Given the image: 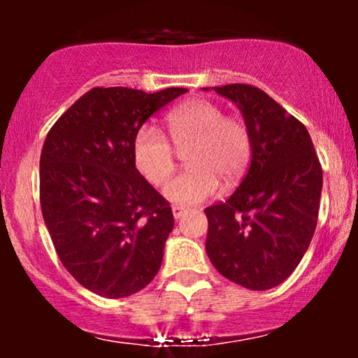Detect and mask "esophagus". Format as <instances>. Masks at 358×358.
<instances>
[{"instance_id": "34e87169", "label": "esophagus", "mask_w": 358, "mask_h": 358, "mask_svg": "<svg viewBox=\"0 0 358 358\" xmlns=\"http://www.w3.org/2000/svg\"><path fill=\"white\" fill-rule=\"evenodd\" d=\"M171 212H173V217H175L176 220L182 219V217L185 215V208H182V207H176V205H175V207H171Z\"/></svg>"}]
</instances>
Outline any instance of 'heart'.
Instances as JSON below:
<instances>
[{"label": "heart", "instance_id": "b5f03b06", "mask_svg": "<svg viewBox=\"0 0 358 358\" xmlns=\"http://www.w3.org/2000/svg\"><path fill=\"white\" fill-rule=\"evenodd\" d=\"M168 133L176 148L187 151L188 168L168 180L163 195L180 207L205 202L219 190V180L231 187L241 178L250 158V136L239 119L210 101L195 99L171 110ZM134 165L150 183H163L173 170V148L155 126H141L133 139Z\"/></svg>", "mask_w": 358, "mask_h": 358}]
</instances>
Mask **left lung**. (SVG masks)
<instances>
[{
	"label": "left lung",
	"mask_w": 358,
	"mask_h": 358,
	"mask_svg": "<svg viewBox=\"0 0 358 358\" xmlns=\"http://www.w3.org/2000/svg\"><path fill=\"white\" fill-rule=\"evenodd\" d=\"M212 89L232 101L244 117L250 166L225 202L205 208V249L222 276L266 291L291 276L310 245L318 220L322 165L306 127L261 89L248 84Z\"/></svg>",
	"instance_id": "obj_1"
}]
</instances>
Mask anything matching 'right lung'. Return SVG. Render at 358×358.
<instances>
[{"label": "right lung", "instance_id": "1", "mask_svg": "<svg viewBox=\"0 0 358 358\" xmlns=\"http://www.w3.org/2000/svg\"><path fill=\"white\" fill-rule=\"evenodd\" d=\"M185 92L96 87L48 131L40 156L45 225L65 269L99 296L138 293L162 268L173 213L136 170L133 139Z\"/></svg>", "mask_w": 358, "mask_h": 358}]
</instances>
